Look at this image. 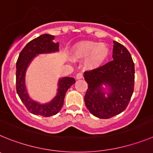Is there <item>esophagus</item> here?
I'll list each match as a JSON object with an SVG mask.
<instances>
[{
  "label": "esophagus",
  "instance_id": "obj_1",
  "mask_svg": "<svg viewBox=\"0 0 153 153\" xmlns=\"http://www.w3.org/2000/svg\"><path fill=\"white\" fill-rule=\"evenodd\" d=\"M84 75L82 72H78V74L76 75V78L77 79H81V78H83Z\"/></svg>",
  "mask_w": 153,
  "mask_h": 153
}]
</instances>
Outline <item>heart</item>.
Instances as JSON below:
<instances>
[{
    "label": "heart",
    "instance_id": "obj_1",
    "mask_svg": "<svg viewBox=\"0 0 153 153\" xmlns=\"http://www.w3.org/2000/svg\"><path fill=\"white\" fill-rule=\"evenodd\" d=\"M110 53L109 46L104 42L84 41L75 44L71 51V59L79 60L86 59L87 68H94L100 66L107 59Z\"/></svg>",
    "mask_w": 153,
    "mask_h": 153
}]
</instances>
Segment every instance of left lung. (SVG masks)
Segmentation results:
<instances>
[{
    "instance_id": "1",
    "label": "left lung",
    "mask_w": 153,
    "mask_h": 153,
    "mask_svg": "<svg viewBox=\"0 0 153 153\" xmlns=\"http://www.w3.org/2000/svg\"><path fill=\"white\" fill-rule=\"evenodd\" d=\"M88 89L85 106L91 114L100 119H109L123 112L134 89V63L129 51L114 41L113 60L102 66L85 72ZM109 91L105 95L102 85Z\"/></svg>"
}]
</instances>
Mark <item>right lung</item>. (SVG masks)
<instances>
[{
  "mask_svg": "<svg viewBox=\"0 0 153 153\" xmlns=\"http://www.w3.org/2000/svg\"><path fill=\"white\" fill-rule=\"evenodd\" d=\"M54 36L42 34L33 39L25 46L19 55L16 64V89L19 97L27 109L35 115L51 117L60 111L64 104L65 96L68 89L75 84V80L70 77H64L59 80L57 94L46 104H40L31 99L27 93L25 84L26 71L34 58L42 53H56L59 51V42H54Z\"/></svg>",
  "mask_w": 153,
  "mask_h": 153,
  "instance_id": "1",
  "label": "right lung"
}]
</instances>
